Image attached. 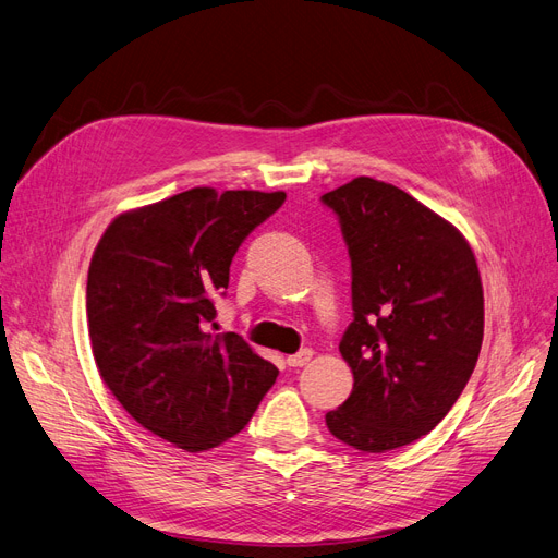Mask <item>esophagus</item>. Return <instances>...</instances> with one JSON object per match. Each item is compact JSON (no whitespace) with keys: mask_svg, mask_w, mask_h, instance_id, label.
<instances>
[{"mask_svg":"<svg viewBox=\"0 0 558 558\" xmlns=\"http://www.w3.org/2000/svg\"><path fill=\"white\" fill-rule=\"evenodd\" d=\"M312 355H314L312 349H301L296 355H287V365L289 367H303L312 360Z\"/></svg>","mask_w":558,"mask_h":558,"instance_id":"obj_1","label":"esophagus"}]
</instances>
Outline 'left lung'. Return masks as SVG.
<instances>
[{"instance_id":"8db88e82","label":"left lung","mask_w":558,"mask_h":558,"mask_svg":"<svg viewBox=\"0 0 558 558\" xmlns=\"http://www.w3.org/2000/svg\"><path fill=\"white\" fill-rule=\"evenodd\" d=\"M322 201L342 223L355 314L339 342L353 390L326 426L383 453L438 426L468 385L483 342L478 266L463 232L395 184L362 175Z\"/></svg>"}]
</instances>
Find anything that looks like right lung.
<instances>
[{
  "label": "right lung",
  "mask_w": 558,
  "mask_h": 558,
  "mask_svg": "<svg viewBox=\"0 0 558 558\" xmlns=\"http://www.w3.org/2000/svg\"><path fill=\"white\" fill-rule=\"evenodd\" d=\"M284 191L196 186L118 214L93 251L86 322L95 365L128 413L198 453L248 424L278 369L234 332L211 335V294Z\"/></svg>",
  "instance_id": "1"
}]
</instances>
